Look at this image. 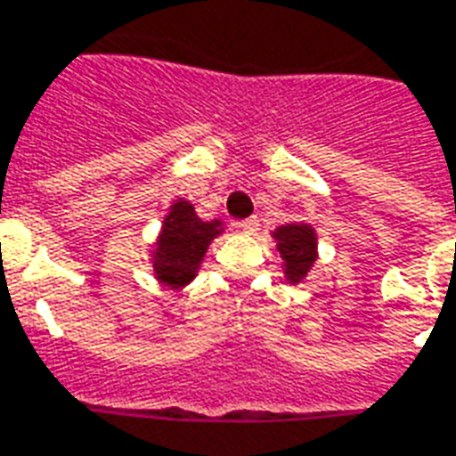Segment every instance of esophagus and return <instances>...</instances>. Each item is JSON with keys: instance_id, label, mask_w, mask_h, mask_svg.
<instances>
[{"instance_id": "1", "label": "esophagus", "mask_w": 456, "mask_h": 456, "mask_svg": "<svg viewBox=\"0 0 456 456\" xmlns=\"http://www.w3.org/2000/svg\"><path fill=\"white\" fill-rule=\"evenodd\" d=\"M238 228H240L242 232L252 235V232L259 228V218H256V216H249V218H245V221H238Z\"/></svg>"}]
</instances>
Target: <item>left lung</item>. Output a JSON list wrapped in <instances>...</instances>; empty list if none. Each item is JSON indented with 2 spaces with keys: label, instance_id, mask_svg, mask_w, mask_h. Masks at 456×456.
<instances>
[{
  "label": "left lung",
  "instance_id": "1",
  "mask_svg": "<svg viewBox=\"0 0 456 456\" xmlns=\"http://www.w3.org/2000/svg\"><path fill=\"white\" fill-rule=\"evenodd\" d=\"M272 238L276 240V249L283 259L286 281L290 286H297L317 262V232L310 224L293 221V224L279 225L272 232Z\"/></svg>",
  "mask_w": 456,
  "mask_h": 456
}]
</instances>
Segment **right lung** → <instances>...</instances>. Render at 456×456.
Here are the masks:
<instances>
[{"label":"right lung","instance_id":"add662e5","mask_svg":"<svg viewBox=\"0 0 456 456\" xmlns=\"http://www.w3.org/2000/svg\"><path fill=\"white\" fill-rule=\"evenodd\" d=\"M224 232V221H201L187 200H175L151 249L153 276L166 289L180 290L200 273L208 245Z\"/></svg>","mask_w":456,"mask_h":456}]
</instances>
